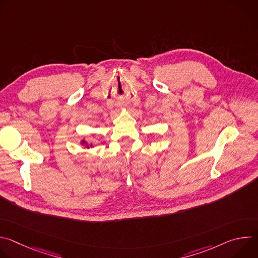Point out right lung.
Segmentation results:
<instances>
[{
    "mask_svg": "<svg viewBox=\"0 0 258 258\" xmlns=\"http://www.w3.org/2000/svg\"><path fill=\"white\" fill-rule=\"evenodd\" d=\"M81 144L83 145V146H85L86 147V148H94V145L93 144H89L87 141H85V140H81Z\"/></svg>",
    "mask_w": 258,
    "mask_h": 258,
    "instance_id": "obj_1",
    "label": "right lung"
}]
</instances>
